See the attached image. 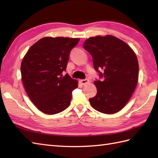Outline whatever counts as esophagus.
Listing matches in <instances>:
<instances>
[{"instance_id":"1","label":"esophagus","mask_w":158,"mask_h":158,"mask_svg":"<svg viewBox=\"0 0 158 158\" xmlns=\"http://www.w3.org/2000/svg\"><path fill=\"white\" fill-rule=\"evenodd\" d=\"M89 82V79H81V80H80V83H81L82 85H86V84H88V83Z\"/></svg>"}]
</instances>
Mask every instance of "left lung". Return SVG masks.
Segmentation results:
<instances>
[{
	"label": "left lung",
	"instance_id": "8db88e82",
	"mask_svg": "<svg viewBox=\"0 0 158 158\" xmlns=\"http://www.w3.org/2000/svg\"><path fill=\"white\" fill-rule=\"evenodd\" d=\"M83 48L91 54L94 67L103 79L94 81L97 94L89 99L92 106L105 114L119 111L138 82L139 62L135 53L127 43L111 35L90 37L85 40Z\"/></svg>",
	"mask_w": 158,
	"mask_h": 158
}]
</instances>
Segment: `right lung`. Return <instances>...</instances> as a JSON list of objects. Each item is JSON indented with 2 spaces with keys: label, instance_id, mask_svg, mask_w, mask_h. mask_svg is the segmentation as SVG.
<instances>
[{
  "label": "right lung",
  "instance_id": "obj_1",
  "mask_svg": "<svg viewBox=\"0 0 158 158\" xmlns=\"http://www.w3.org/2000/svg\"><path fill=\"white\" fill-rule=\"evenodd\" d=\"M79 39L44 37L31 47L21 64L22 79L32 103L41 112L53 115L68 108L77 80L65 71L71 49Z\"/></svg>",
  "mask_w": 158,
  "mask_h": 158
}]
</instances>
